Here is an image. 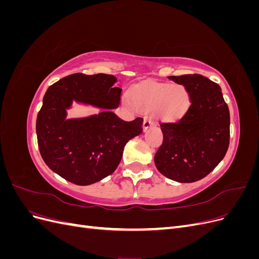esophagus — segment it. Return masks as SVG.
<instances>
[{"instance_id": "obj_1", "label": "esophagus", "mask_w": 259, "mask_h": 259, "mask_svg": "<svg viewBox=\"0 0 259 259\" xmlns=\"http://www.w3.org/2000/svg\"><path fill=\"white\" fill-rule=\"evenodd\" d=\"M154 122L152 121V120H150V119H148V117H146V119L144 120V123H143V126H144V131L146 132L149 127H151V126H154Z\"/></svg>"}]
</instances>
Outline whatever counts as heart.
<instances>
[{"label": "heart", "mask_w": 259, "mask_h": 259, "mask_svg": "<svg viewBox=\"0 0 259 259\" xmlns=\"http://www.w3.org/2000/svg\"><path fill=\"white\" fill-rule=\"evenodd\" d=\"M132 104L140 112L154 111L160 120L175 122L189 109L190 95L182 84L151 83L134 90Z\"/></svg>", "instance_id": "obj_1"}]
</instances>
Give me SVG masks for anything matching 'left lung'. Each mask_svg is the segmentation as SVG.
<instances>
[{
	"label": "left lung",
	"mask_w": 259,
	"mask_h": 259,
	"mask_svg": "<svg viewBox=\"0 0 259 259\" xmlns=\"http://www.w3.org/2000/svg\"><path fill=\"white\" fill-rule=\"evenodd\" d=\"M189 92L190 107L177 122L161 123L163 142L154 155L156 168L178 183L204 178L226 155L230 113L221 86L201 74L168 76Z\"/></svg>",
	"instance_id": "obj_1"
}]
</instances>
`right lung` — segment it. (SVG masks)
<instances>
[{"mask_svg": "<svg viewBox=\"0 0 259 259\" xmlns=\"http://www.w3.org/2000/svg\"><path fill=\"white\" fill-rule=\"evenodd\" d=\"M116 77L74 73L46 91L36 117V136L42 159L53 171L75 185L97 183L112 174L130 139L143 132V117L126 122L112 109L120 105ZM73 100L104 109L84 119H65Z\"/></svg>", "mask_w": 259, "mask_h": 259, "instance_id": "right-lung-1", "label": "right lung"}]
</instances>
